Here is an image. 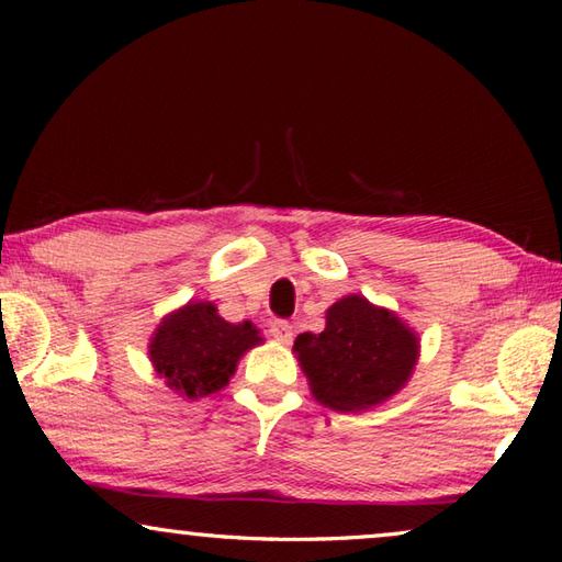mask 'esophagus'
<instances>
[{
  "instance_id": "34e87169",
  "label": "esophagus",
  "mask_w": 562,
  "mask_h": 562,
  "mask_svg": "<svg viewBox=\"0 0 562 562\" xmlns=\"http://www.w3.org/2000/svg\"><path fill=\"white\" fill-rule=\"evenodd\" d=\"M268 331H270L272 339H278L282 344H290L292 341V334H294L292 331V324L288 319H272L270 326H268Z\"/></svg>"
}]
</instances>
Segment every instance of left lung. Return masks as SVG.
I'll list each match as a JSON object with an SVG mask.
<instances>
[{"label": "left lung", "mask_w": 562, "mask_h": 562, "mask_svg": "<svg viewBox=\"0 0 562 562\" xmlns=\"http://www.w3.org/2000/svg\"><path fill=\"white\" fill-rule=\"evenodd\" d=\"M302 371L319 403L359 413L401 391L417 361V336L393 312L349 294L326 312L322 334L294 339Z\"/></svg>", "instance_id": "8db88e82"}]
</instances>
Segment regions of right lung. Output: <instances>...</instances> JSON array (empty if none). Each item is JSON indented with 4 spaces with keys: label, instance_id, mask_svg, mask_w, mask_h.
Returning <instances> with one entry per match:
<instances>
[{
    "label": "right lung",
    "instance_id": "add662e5",
    "mask_svg": "<svg viewBox=\"0 0 562 562\" xmlns=\"http://www.w3.org/2000/svg\"><path fill=\"white\" fill-rule=\"evenodd\" d=\"M260 341L250 322L231 324L209 302L169 314L149 344L151 363L167 385L187 397L221 391L250 346Z\"/></svg>",
    "mask_w": 562,
    "mask_h": 562
}]
</instances>
